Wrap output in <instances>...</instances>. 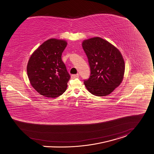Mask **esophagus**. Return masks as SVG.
Masks as SVG:
<instances>
[{"label": "esophagus", "mask_w": 154, "mask_h": 154, "mask_svg": "<svg viewBox=\"0 0 154 154\" xmlns=\"http://www.w3.org/2000/svg\"><path fill=\"white\" fill-rule=\"evenodd\" d=\"M79 74H76V75H71V78L72 79H75V78H79Z\"/></svg>", "instance_id": "esophagus-1"}]
</instances>
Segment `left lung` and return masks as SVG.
I'll list each match as a JSON object with an SVG mask.
<instances>
[{
	"label": "left lung",
	"instance_id": "8db88e82",
	"mask_svg": "<svg viewBox=\"0 0 154 154\" xmlns=\"http://www.w3.org/2000/svg\"><path fill=\"white\" fill-rule=\"evenodd\" d=\"M82 48L88 57L91 76L84 81L92 95H109L122 82L125 62L120 51L107 41L95 37L84 40Z\"/></svg>",
	"mask_w": 154,
	"mask_h": 154
}]
</instances>
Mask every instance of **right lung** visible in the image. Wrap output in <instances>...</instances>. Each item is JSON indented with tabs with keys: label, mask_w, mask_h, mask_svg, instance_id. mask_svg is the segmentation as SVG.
<instances>
[{
	"label": "right lung",
	"mask_w": 154,
	"mask_h": 154,
	"mask_svg": "<svg viewBox=\"0 0 154 154\" xmlns=\"http://www.w3.org/2000/svg\"><path fill=\"white\" fill-rule=\"evenodd\" d=\"M66 46L65 40L48 39L29 59L27 73L30 84L45 97L56 98L66 90L70 76L61 57Z\"/></svg>",
	"instance_id": "right-lung-1"
}]
</instances>
